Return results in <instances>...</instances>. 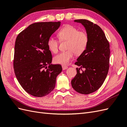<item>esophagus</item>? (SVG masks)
Wrapping results in <instances>:
<instances>
[{
    "mask_svg": "<svg viewBox=\"0 0 127 127\" xmlns=\"http://www.w3.org/2000/svg\"><path fill=\"white\" fill-rule=\"evenodd\" d=\"M67 67H67L66 65H62V69H63V70L66 69Z\"/></svg>",
    "mask_w": 127,
    "mask_h": 127,
    "instance_id": "1",
    "label": "esophagus"
}]
</instances>
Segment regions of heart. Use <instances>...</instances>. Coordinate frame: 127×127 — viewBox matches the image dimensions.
<instances>
[{
	"label": "heart",
	"instance_id": "1",
	"mask_svg": "<svg viewBox=\"0 0 127 127\" xmlns=\"http://www.w3.org/2000/svg\"><path fill=\"white\" fill-rule=\"evenodd\" d=\"M57 35L61 41H67V50L58 54L54 58L55 63L66 64L73 58L74 54L81 55L86 50L89 42V36L86 32L80 31L71 25H66L58 32ZM58 41L53 37L48 40L47 45L50 51L57 53Z\"/></svg>",
	"mask_w": 127,
	"mask_h": 127
}]
</instances>
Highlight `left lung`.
Masks as SVG:
<instances>
[{"mask_svg":"<svg viewBox=\"0 0 127 127\" xmlns=\"http://www.w3.org/2000/svg\"><path fill=\"white\" fill-rule=\"evenodd\" d=\"M74 22H79L85 27L89 36V42L86 50L74 63L80 67L76 68L77 74L71 80V85L77 92L89 95L101 86L108 74L109 43L98 25L86 19L75 20ZM82 68H85V70L81 73L80 70Z\"/></svg>","mask_w":127,"mask_h":127,"instance_id":"8db88e82","label":"left lung"}]
</instances>
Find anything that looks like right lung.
<instances>
[{
  "label": "right lung",
  "mask_w": 127,
  "mask_h": 127,
  "mask_svg": "<svg viewBox=\"0 0 127 127\" xmlns=\"http://www.w3.org/2000/svg\"><path fill=\"white\" fill-rule=\"evenodd\" d=\"M59 22H35L18 34L15 40L13 67L19 84L31 95H48L55 86L62 71L60 64H53L47 45L51 35L60 27Z\"/></svg>",
  "instance_id": "1"
}]
</instances>
